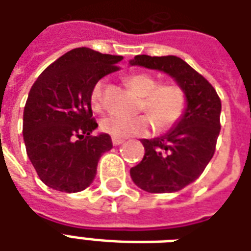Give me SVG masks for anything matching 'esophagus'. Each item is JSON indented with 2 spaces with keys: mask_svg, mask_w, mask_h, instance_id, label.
I'll return each mask as SVG.
<instances>
[{
  "mask_svg": "<svg viewBox=\"0 0 251 251\" xmlns=\"http://www.w3.org/2000/svg\"><path fill=\"white\" fill-rule=\"evenodd\" d=\"M111 141H113V145H114V147H118V145H121V144H124L125 140H124V138H115V137H113V138H111Z\"/></svg>",
  "mask_w": 251,
  "mask_h": 251,
  "instance_id": "esophagus-1",
  "label": "esophagus"
}]
</instances>
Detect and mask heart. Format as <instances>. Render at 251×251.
I'll use <instances>...</instances> for the list:
<instances>
[{"mask_svg":"<svg viewBox=\"0 0 251 251\" xmlns=\"http://www.w3.org/2000/svg\"><path fill=\"white\" fill-rule=\"evenodd\" d=\"M126 82L134 91L142 95L140 109L151 115L140 114L125 117L109 114L100 120V130L115 138H127L131 136H145L153 127V118L160 129H169L176 125L184 114L187 107V95L184 90L175 83L158 84L157 79L147 74L137 72L126 77ZM104 82L98 80L90 93V100L94 110L103 109Z\"/></svg>","mask_w":251,"mask_h":251,"instance_id":"1","label":"heart"}]
</instances>
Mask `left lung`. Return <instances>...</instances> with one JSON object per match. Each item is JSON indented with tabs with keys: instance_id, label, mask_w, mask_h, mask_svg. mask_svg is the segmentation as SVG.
<instances>
[{
	"instance_id": "1",
	"label": "left lung",
	"mask_w": 251,
	"mask_h": 251,
	"mask_svg": "<svg viewBox=\"0 0 251 251\" xmlns=\"http://www.w3.org/2000/svg\"><path fill=\"white\" fill-rule=\"evenodd\" d=\"M130 64L168 74L187 95L181 120L165 136L141 140L145 154L130 169L133 181L144 191L176 192L198 179L215 153L221 99L204 76L177 56L137 55Z\"/></svg>"
}]
</instances>
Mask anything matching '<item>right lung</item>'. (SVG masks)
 <instances>
[{
	"label": "right lung",
	"mask_w": 251,
	"mask_h": 251,
	"mask_svg": "<svg viewBox=\"0 0 251 251\" xmlns=\"http://www.w3.org/2000/svg\"><path fill=\"white\" fill-rule=\"evenodd\" d=\"M122 56L86 47L71 50L33 83L24 107L26 154L40 180L62 192H79L93 183L100 156L113 148L109 134L91 136L90 93L100 77L118 70Z\"/></svg>",
	"instance_id": "obj_1"
}]
</instances>
